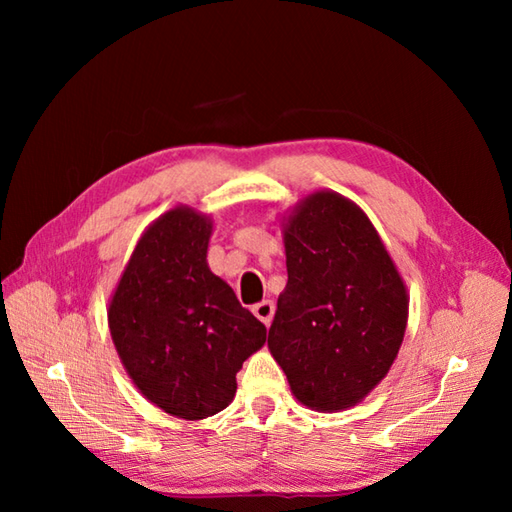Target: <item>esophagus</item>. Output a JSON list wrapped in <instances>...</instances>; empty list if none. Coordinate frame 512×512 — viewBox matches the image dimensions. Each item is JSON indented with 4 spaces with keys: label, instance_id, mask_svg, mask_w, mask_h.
<instances>
[{
    "label": "esophagus",
    "instance_id": "obj_1",
    "mask_svg": "<svg viewBox=\"0 0 512 512\" xmlns=\"http://www.w3.org/2000/svg\"><path fill=\"white\" fill-rule=\"evenodd\" d=\"M253 314L262 323L270 325V321H273V314H275V303L268 301V299L259 301V303H255V306H253Z\"/></svg>",
    "mask_w": 512,
    "mask_h": 512
}]
</instances>
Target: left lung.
<instances>
[{"instance_id":"left-lung-1","label":"left lung","mask_w":512,"mask_h":512,"mask_svg":"<svg viewBox=\"0 0 512 512\" xmlns=\"http://www.w3.org/2000/svg\"><path fill=\"white\" fill-rule=\"evenodd\" d=\"M288 284L268 347L306 407L356 405L389 372L409 299L367 215L339 193L308 195L284 228Z\"/></svg>"}]
</instances>
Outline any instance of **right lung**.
<instances>
[{
	"mask_svg": "<svg viewBox=\"0 0 512 512\" xmlns=\"http://www.w3.org/2000/svg\"><path fill=\"white\" fill-rule=\"evenodd\" d=\"M209 237L211 222L187 206L162 215L136 244L107 312L136 387L184 420L226 409L242 363L266 343V325L209 270Z\"/></svg>",
	"mask_w": 512,
	"mask_h": 512,
	"instance_id": "obj_1",
	"label": "right lung"
}]
</instances>
